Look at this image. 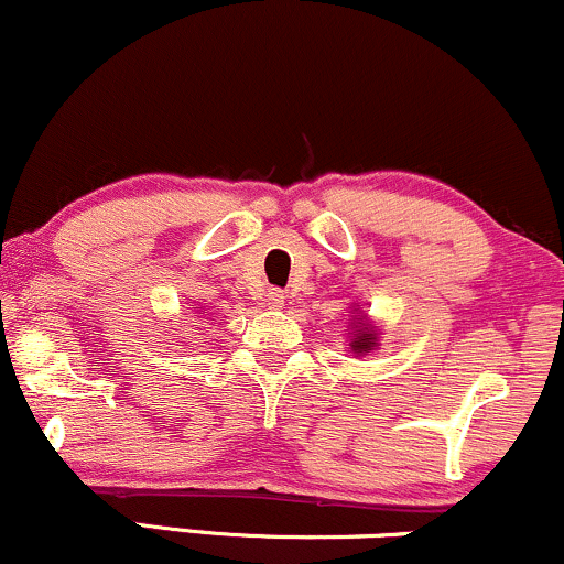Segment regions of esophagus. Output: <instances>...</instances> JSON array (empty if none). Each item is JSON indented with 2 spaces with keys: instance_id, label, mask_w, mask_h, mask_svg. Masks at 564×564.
Returning <instances> with one entry per match:
<instances>
[{
  "instance_id": "esophagus-1",
  "label": "esophagus",
  "mask_w": 564,
  "mask_h": 564,
  "mask_svg": "<svg viewBox=\"0 0 564 564\" xmlns=\"http://www.w3.org/2000/svg\"><path fill=\"white\" fill-rule=\"evenodd\" d=\"M283 302H286V294L281 289H270L268 291V307L270 310H281Z\"/></svg>"
}]
</instances>
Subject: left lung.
Segmentation results:
<instances>
[{
  "mask_svg": "<svg viewBox=\"0 0 564 564\" xmlns=\"http://www.w3.org/2000/svg\"><path fill=\"white\" fill-rule=\"evenodd\" d=\"M379 326L360 310V304H355L352 315H349L347 326V339H349V352L352 355H368L371 349H379Z\"/></svg>",
  "mask_w": 564,
  "mask_h": 564,
  "instance_id": "obj_1",
  "label": "left lung"
}]
</instances>
